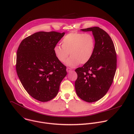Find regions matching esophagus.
<instances>
[{
	"instance_id": "esophagus-1",
	"label": "esophagus",
	"mask_w": 134,
	"mask_h": 134,
	"mask_svg": "<svg viewBox=\"0 0 134 134\" xmlns=\"http://www.w3.org/2000/svg\"><path fill=\"white\" fill-rule=\"evenodd\" d=\"M66 70H67V71L68 72H70L71 71V69L70 68H69V67H67V69H66Z\"/></svg>"
}]
</instances>
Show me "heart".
Segmentation results:
<instances>
[{
    "mask_svg": "<svg viewBox=\"0 0 134 134\" xmlns=\"http://www.w3.org/2000/svg\"><path fill=\"white\" fill-rule=\"evenodd\" d=\"M95 46L93 36L90 34L70 32L66 35L62 41V46L55 45L53 52L56 58L64 63L69 54L70 57L66 65L70 67L77 66L80 63H87L92 57Z\"/></svg>",
    "mask_w": 134,
    "mask_h": 134,
    "instance_id": "obj_1",
    "label": "heart"
}]
</instances>
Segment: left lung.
<instances>
[{
    "mask_svg": "<svg viewBox=\"0 0 134 134\" xmlns=\"http://www.w3.org/2000/svg\"><path fill=\"white\" fill-rule=\"evenodd\" d=\"M81 30L92 32L95 46L91 59L75 69V88L81 99L92 103L103 98L111 86L116 69V53L111 38L103 29L94 27Z\"/></svg>",
    "mask_w": 134,
    "mask_h": 134,
    "instance_id": "obj_1",
    "label": "left lung"
}]
</instances>
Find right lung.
Listing matches in <instances>:
<instances>
[{"label": "right lung", "mask_w": 134, "mask_h": 134, "mask_svg": "<svg viewBox=\"0 0 134 134\" xmlns=\"http://www.w3.org/2000/svg\"><path fill=\"white\" fill-rule=\"evenodd\" d=\"M64 35L54 31L36 32L23 39L18 48V76L28 94L40 102L54 98L67 75L66 67L53 52Z\"/></svg>", "instance_id": "1"}]
</instances>
